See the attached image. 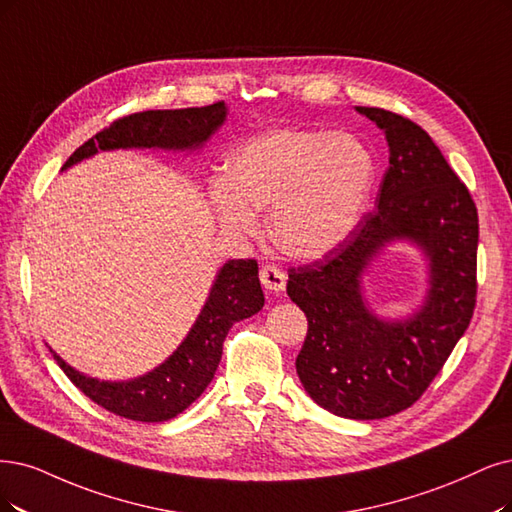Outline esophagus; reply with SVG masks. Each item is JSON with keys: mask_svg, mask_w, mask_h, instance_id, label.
I'll list each match as a JSON object with an SVG mask.
<instances>
[{"mask_svg": "<svg viewBox=\"0 0 512 512\" xmlns=\"http://www.w3.org/2000/svg\"><path fill=\"white\" fill-rule=\"evenodd\" d=\"M259 278H261V285L272 293H280V291H285V287H287L285 272H280L276 266H272V263L261 266Z\"/></svg>", "mask_w": 512, "mask_h": 512, "instance_id": "obj_1", "label": "esophagus"}]
</instances>
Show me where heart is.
I'll return each instance as SVG.
<instances>
[{
    "instance_id": "heart-1",
    "label": "heart",
    "mask_w": 512,
    "mask_h": 512,
    "mask_svg": "<svg viewBox=\"0 0 512 512\" xmlns=\"http://www.w3.org/2000/svg\"><path fill=\"white\" fill-rule=\"evenodd\" d=\"M219 181L211 204L227 234L253 236V211L272 208L268 230L278 249L314 259L356 227L375 181V162L350 135L276 128L236 147Z\"/></svg>"
}]
</instances>
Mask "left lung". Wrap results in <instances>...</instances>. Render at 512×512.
<instances>
[{
  "mask_svg": "<svg viewBox=\"0 0 512 512\" xmlns=\"http://www.w3.org/2000/svg\"><path fill=\"white\" fill-rule=\"evenodd\" d=\"M384 130L390 166L377 208L323 259L289 270L287 293L308 318L297 375L314 403L348 420H382L411 407L443 369L477 301V206L441 149L415 122L356 107ZM394 239L429 259L425 304L407 319L377 317L362 274Z\"/></svg>",
  "mask_w": 512,
  "mask_h": 512,
  "instance_id": "8db88e82",
  "label": "left lung"
}]
</instances>
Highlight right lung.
I'll list each match as a JSON object with an SVG mask.
<instances>
[{
    "instance_id": "1",
    "label": "right lung",
    "mask_w": 512,
    "mask_h": 512,
    "mask_svg": "<svg viewBox=\"0 0 512 512\" xmlns=\"http://www.w3.org/2000/svg\"><path fill=\"white\" fill-rule=\"evenodd\" d=\"M223 101L206 107L156 109L120 118L73 151L63 170L99 151L111 149H198L225 122ZM255 259H230L219 270L206 304L181 346L166 361L128 382H101L69 367L59 354L56 363L90 401L135 422H166L192 405L215 377L223 339L238 320L263 308Z\"/></svg>"
}]
</instances>
